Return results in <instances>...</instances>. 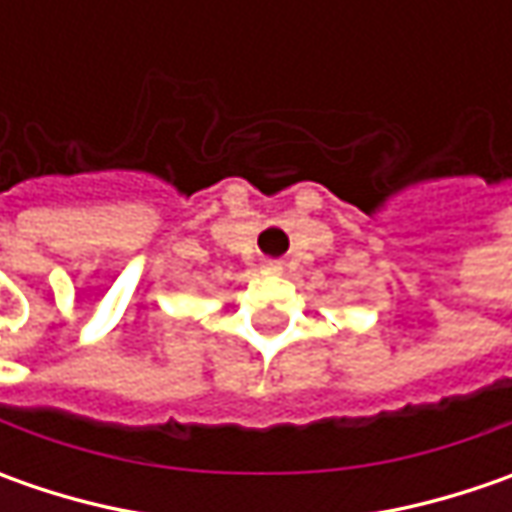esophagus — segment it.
<instances>
[{
  "mask_svg": "<svg viewBox=\"0 0 512 512\" xmlns=\"http://www.w3.org/2000/svg\"><path fill=\"white\" fill-rule=\"evenodd\" d=\"M262 270H265V273H282V265H279V262H267Z\"/></svg>",
  "mask_w": 512,
  "mask_h": 512,
  "instance_id": "34e87169",
  "label": "esophagus"
}]
</instances>
